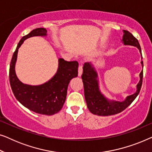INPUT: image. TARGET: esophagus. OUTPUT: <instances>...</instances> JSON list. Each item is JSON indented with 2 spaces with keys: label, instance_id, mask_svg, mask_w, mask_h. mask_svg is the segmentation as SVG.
Here are the masks:
<instances>
[{
  "label": "esophagus",
  "instance_id": "esophagus-1",
  "mask_svg": "<svg viewBox=\"0 0 152 152\" xmlns=\"http://www.w3.org/2000/svg\"><path fill=\"white\" fill-rule=\"evenodd\" d=\"M82 71H83V68H82V64H80V66H79V68H78V75L79 76H81L82 74Z\"/></svg>",
  "mask_w": 152,
  "mask_h": 152
}]
</instances>
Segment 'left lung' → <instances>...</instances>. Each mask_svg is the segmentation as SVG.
<instances>
[{
	"label": "left lung",
	"instance_id": "8db88e82",
	"mask_svg": "<svg viewBox=\"0 0 152 152\" xmlns=\"http://www.w3.org/2000/svg\"><path fill=\"white\" fill-rule=\"evenodd\" d=\"M124 35L122 42L124 45L136 46L140 50L141 59H142L140 43L138 39L133 36L132 33L127 30H123ZM143 68V61H141ZM143 77V70L140 73V81L137 84L136 92L133 95L126 97L122 102L109 100L102 94L99 89L97 74L92 64L88 62L84 64L83 66V73L82 79L84 84V97L86 99L87 107L91 113L95 115L108 116L119 113L127 108L133 101L136 99L140 93L142 86Z\"/></svg>",
	"mask_w": 152,
	"mask_h": 152
}]
</instances>
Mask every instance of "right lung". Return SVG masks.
<instances>
[{"label":"right lung","instance_id":"right-lung-1","mask_svg":"<svg viewBox=\"0 0 152 152\" xmlns=\"http://www.w3.org/2000/svg\"><path fill=\"white\" fill-rule=\"evenodd\" d=\"M46 33L45 28H37L22 37L10 62L9 77L12 92L20 104L37 113L51 115L58 113L63 107L70 81L77 76L78 62L67 61L60 58L57 73L48 82L39 86L23 84L15 72L18 50L23 41L32 37L46 36Z\"/></svg>","mask_w":152,"mask_h":152}]
</instances>
